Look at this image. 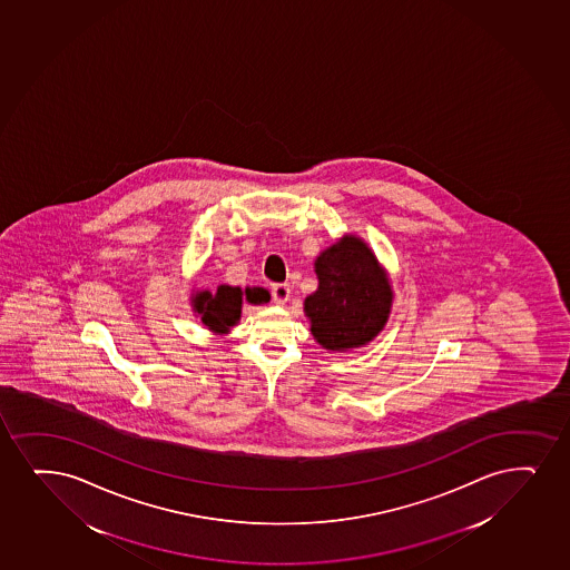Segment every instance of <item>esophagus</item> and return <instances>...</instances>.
Listing matches in <instances>:
<instances>
[{"label": "esophagus", "mask_w": 570, "mask_h": 570, "mask_svg": "<svg viewBox=\"0 0 570 570\" xmlns=\"http://www.w3.org/2000/svg\"><path fill=\"white\" fill-rule=\"evenodd\" d=\"M289 289L288 284H273V288H271V294H273V302L276 305H284V303L289 299Z\"/></svg>", "instance_id": "obj_1"}]
</instances>
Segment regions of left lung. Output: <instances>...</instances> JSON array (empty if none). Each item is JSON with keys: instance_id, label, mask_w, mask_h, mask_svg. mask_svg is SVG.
Returning <instances> with one entry per match:
<instances>
[{"instance_id": "8db88e82", "label": "left lung", "mask_w": 570, "mask_h": 570, "mask_svg": "<svg viewBox=\"0 0 570 570\" xmlns=\"http://www.w3.org/2000/svg\"><path fill=\"white\" fill-rule=\"evenodd\" d=\"M318 289L305 299L316 342L328 351L368 345L382 332L393 289L374 252L358 236L345 235L315 262Z\"/></svg>"}]
</instances>
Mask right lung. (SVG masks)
Wrapping results in <instances>:
<instances>
[{
  "label": "right lung",
  "instance_id": "1",
  "mask_svg": "<svg viewBox=\"0 0 570 570\" xmlns=\"http://www.w3.org/2000/svg\"><path fill=\"white\" fill-rule=\"evenodd\" d=\"M242 299L262 305L271 299L267 289L233 288L222 284L215 294L204 289L193 295V308L202 316V322L215 334H227L228 330L240 321Z\"/></svg>",
  "mask_w": 570,
  "mask_h": 570
}]
</instances>
